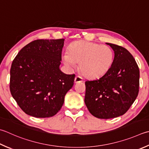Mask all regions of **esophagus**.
<instances>
[{"label": "esophagus", "instance_id": "obj_1", "mask_svg": "<svg viewBox=\"0 0 149 149\" xmlns=\"http://www.w3.org/2000/svg\"><path fill=\"white\" fill-rule=\"evenodd\" d=\"M74 81L75 83H80V82H83V79L79 75H77L76 77H75V79Z\"/></svg>", "mask_w": 149, "mask_h": 149}]
</instances>
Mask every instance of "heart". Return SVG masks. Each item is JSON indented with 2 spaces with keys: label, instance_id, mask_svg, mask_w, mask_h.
Returning <instances> with one entry per match:
<instances>
[{
  "label": "heart",
  "instance_id": "1",
  "mask_svg": "<svg viewBox=\"0 0 149 149\" xmlns=\"http://www.w3.org/2000/svg\"><path fill=\"white\" fill-rule=\"evenodd\" d=\"M114 54L109 46L100 44L78 40L72 42L68 53L62 54V60L70 70L79 63L82 74L87 77L95 78L104 75L111 67Z\"/></svg>",
  "mask_w": 149,
  "mask_h": 149
}]
</instances>
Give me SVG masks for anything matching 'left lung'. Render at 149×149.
<instances>
[{
	"label": "left lung",
	"instance_id": "left-lung-1",
	"mask_svg": "<svg viewBox=\"0 0 149 149\" xmlns=\"http://www.w3.org/2000/svg\"><path fill=\"white\" fill-rule=\"evenodd\" d=\"M106 44L114 52L111 67L100 78L85 82L84 103L89 112L100 119L123 115L139 92V70L134 58L122 46Z\"/></svg>",
	"mask_w": 149,
	"mask_h": 149
}]
</instances>
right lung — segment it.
Instances as JSON below:
<instances>
[{
	"label": "right lung",
	"mask_w": 149,
	"mask_h": 149,
	"mask_svg": "<svg viewBox=\"0 0 149 149\" xmlns=\"http://www.w3.org/2000/svg\"><path fill=\"white\" fill-rule=\"evenodd\" d=\"M65 39H39L20 49L10 70V92L26 114L52 117L59 111L75 74L61 72Z\"/></svg>",
	"instance_id": "right-lung-1"
}]
</instances>
